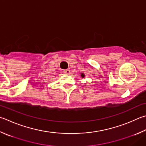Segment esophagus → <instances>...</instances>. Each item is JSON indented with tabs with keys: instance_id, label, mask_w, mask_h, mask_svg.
I'll return each mask as SVG.
<instances>
[{
	"instance_id": "obj_1",
	"label": "esophagus",
	"mask_w": 146,
	"mask_h": 146,
	"mask_svg": "<svg viewBox=\"0 0 146 146\" xmlns=\"http://www.w3.org/2000/svg\"><path fill=\"white\" fill-rule=\"evenodd\" d=\"M63 73H64V74H66V75H69V74L70 73V71L69 70H64V71H63Z\"/></svg>"
}]
</instances>
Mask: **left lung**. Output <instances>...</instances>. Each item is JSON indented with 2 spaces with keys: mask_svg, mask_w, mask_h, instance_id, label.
<instances>
[{
  "mask_svg": "<svg viewBox=\"0 0 146 146\" xmlns=\"http://www.w3.org/2000/svg\"><path fill=\"white\" fill-rule=\"evenodd\" d=\"M81 76H82V78H84V76H85V75H84V73H81Z\"/></svg>",
  "mask_w": 146,
  "mask_h": 146,
  "instance_id": "obj_1",
  "label": "left lung"
}]
</instances>
